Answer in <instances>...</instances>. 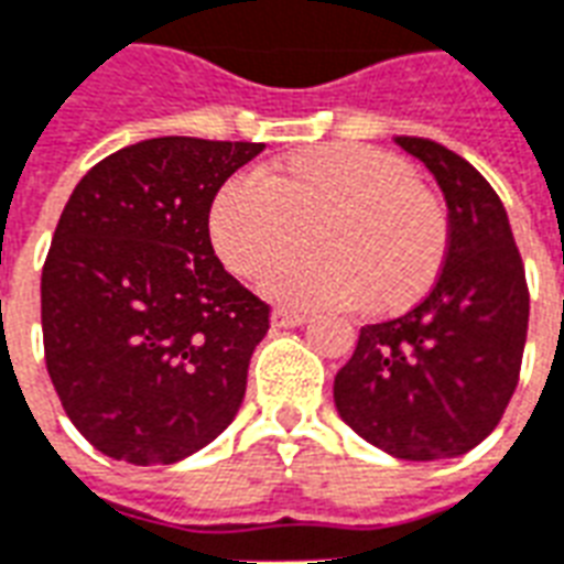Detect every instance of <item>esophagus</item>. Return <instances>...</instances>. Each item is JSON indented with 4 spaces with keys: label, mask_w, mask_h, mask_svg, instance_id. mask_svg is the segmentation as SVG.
<instances>
[{
    "label": "esophagus",
    "mask_w": 564,
    "mask_h": 564,
    "mask_svg": "<svg viewBox=\"0 0 564 564\" xmlns=\"http://www.w3.org/2000/svg\"><path fill=\"white\" fill-rule=\"evenodd\" d=\"M308 321L305 312H294V308H276L273 312V326H285V329H294V326H303Z\"/></svg>",
    "instance_id": "1"
}]
</instances>
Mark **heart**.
<instances>
[{
	"label": "heart",
	"instance_id": "heart-1",
	"mask_svg": "<svg viewBox=\"0 0 564 564\" xmlns=\"http://www.w3.org/2000/svg\"><path fill=\"white\" fill-rule=\"evenodd\" d=\"M321 253L273 270L264 282L288 305H368L400 314L438 282L449 247L441 196L405 161L365 143H323L232 176L214 194L208 232L220 261L259 279L304 242Z\"/></svg>",
	"mask_w": 564,
	"mask_h": 564
}]
</instances>
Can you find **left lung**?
<instances>
[{
    "instance_id": "1",
    "label": "left lung",
    "mask_w": 564,
    "mask_h": 564,
    "mask_svg": "<svg viewBox=\"0 0 564 564\" xmlns=\"http://www.w3.org/2000/svg\"><path fill=\"white\" fill-rule=\"evenodd\" d=\"M397 143L444 191L447 261L412 312L361 326L335 377V405L350 430L397 459H453L477 447L512 400L530 288L503 203L482 173L426 138Z\"/></svg>"
}]
</instances>
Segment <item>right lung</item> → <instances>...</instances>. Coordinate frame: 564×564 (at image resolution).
<instances>
[{"instance_id":"right-lung-1","label":"right lung","mask_w":564,"mask_h":564,"mask_svg":"<svg viewBox=\"0 0 564 564\" xmlns=\"http://www.w3.org/2000/svg\"><path fill=\"white\" fill-rule=\"evenodd\" d=\"M264 143L152 138L87 170L43 261V352L99 453L173 465L220 435L270 305L214 256V194Z\"/></svg>"}]
</instances>
